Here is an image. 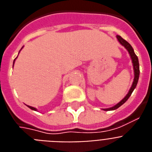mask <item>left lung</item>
Here are the masks:
<instances>
[{
    "label": "left lung",
    "instance_id": "left-lung-1",
    "mask_svg": "<svg viewBox=\"0 0 152 152\" xmlns=\"http://www.w3.org/2000/svg\"><path fill=\"white\" fill-rule=\"evenodd\" d=\"M117 39L118 40V42H120V44L123 45L124 48H126L128 52L130 55V57L131 58V61H132V63H133V69H134V80L133 83H132V85H131V88H130L129 91L127 93V95L124 96V97L122 99L121 101L117 104L116 105H114L112 107L110 108H106V109H103L105 111H108V110H114L117 109L118 107H120L121 106L123 105L127 100H128V98L131 96V94H132V92L134 90V89L136 88V86H137V82H138V79H139V75H140V69H139V62H138V58L136 56V54L134 53V51L133 48L131 46V45L129 43L127 42V41H125L124 39H122L121 37L120 36V35H117Z\"/></svg>",
    "mask_w": 152,
    "mask_h": 152
}]
</instances>
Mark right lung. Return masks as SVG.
Masks as SVG:
<instances>
[{"mask_svg": "<svg viewBox=\"0 0 152 152\" xmlns=\"http://www.w3.org/2000/svg\"><path fill=\"white\" fill-rule=\"evenodd\" d=\"M22 48H23V47H22ZM20 51H21V50H20ZM20 51H19V52H20ZM18 54H19V53H18ZM16 58H15V59H16ZM15 59L14 60V62H13V67H14V64H15ZM27 106H28V107H29L30 109H31V110H35V111H37V109L35 107H31V106H28V105H27Z\"/></svg>", "mask_w": 152, "mask_h": 152, "instance_id": "obj_1", "label": "right lung"}]
</instances>
